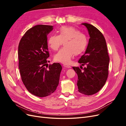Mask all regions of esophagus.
Wrapping results in <instances>:
<instances>
[{"label":"esophagus","instance_id":"1","mask_svg":"<svg viewBox=\"0 0 126 126\" xmlns=\"http://www.w3.org/2000/svg\"><path fill=\"white\" fill-rule=\"evenodd\" d=\"M63 66V67H66V68H71V66H70L68 65V64H64Z\"/></svg>","mask_w":126,"mask_h":126}]
</instances>
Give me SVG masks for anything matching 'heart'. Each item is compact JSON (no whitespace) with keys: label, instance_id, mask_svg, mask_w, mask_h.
<instances>
[{"label":"heart","instance_id":"obj_1","mask_svg":"<svg viewBox=\"0 0 126 126\" xmlns=\"http://www.w3.org/2000/svg\"><path fill=\"white\" fill-rule=\"evenodd\" d=\"M58 35H51L48 39V45L53 50H57L62 45L64 47L54 56V59L68 63L74 55L77 56L85 51L88 44L85 34L72 27L63 26L57 31Z\"/></svg>","mask_w":126,"mask_h":126}]
</instances>
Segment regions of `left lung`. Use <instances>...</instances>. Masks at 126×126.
I'll use <instances>...</instances> for the list:
<instances>
[{
    "label": "left lung",
    "mask_w": 126,
    "mask_h": 126,
    "mask_svg": "<svg viewBox=\"0 0 126 126\" xmlns=\"http://www.w3.org/2000/svg\"><path fill=\"white\" fill-rule=\"evenodd\" d=\"M81 24L88 30L90 38L85 53L78 63L82 66L86 64V67L83 70L78 67L72 68L78 76V91L89 96L98 93L105 85L108 76L109 57L102 33L92 25Z\"/></svg>",
    "instance_id": "8db88e82"
}]
</instances>
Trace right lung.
<instances>
[{
	"mask_svg": "<svg viewBox=\"0 0 126 126\" xmlns=\"http://www.w3.org/2000/svg\"><path fill=\"white\" fill-rule=\"evenodd\" d=\"M52 26L39 25L26 32L18 46L19 69L22 82L29 93L39 97L52 94L59 84L62 67L47 64L49 57L47 35Z\"/></svg>",
	"mask_w": 126,
	"mask_h": 126,
	"instance_id": "obj_1",
	"label": "right lung"
}]
</instances>
